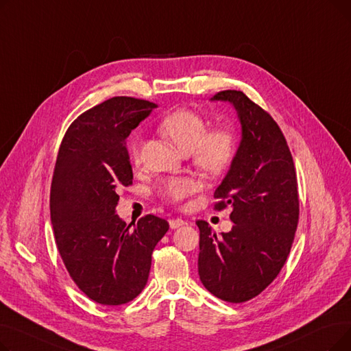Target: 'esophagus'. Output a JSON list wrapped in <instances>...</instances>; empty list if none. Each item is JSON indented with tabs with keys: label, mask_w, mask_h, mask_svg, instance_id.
I'll return each mask as SVG.
<instances>
[{
	"label": "esophagus",
	"mask_w": 351,
	"mask_h": 351,
	"mask_svg": "<svg viewBox=\"0 0 351 351\" xmlns=\"http://www.w3.org/2000/svg\"><path fill=\"white\" fill-rule=\"evenodd\" d=\"M185 225H188V223H186L183 219H180V217H176V219H171V220H169L171 229H178V228H182V226H185Z\"/></svg>",
	"instance_id": "esophagus-1"
}]
</instances>
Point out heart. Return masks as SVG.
I'll return each instance as SVG.
<instances>
[{"label":"heart","instance_id":"heart-1","mask_svg":"<svg viewBox=\"0 0 351 351\" xmlns=\"http://www.w3.org/2000/svg\"><path fill=\"white\" fill-rule=\"evenodd\" d=\"M159 131L169 138L183 154H191L196 168L206 175L223 172L236 155V136L225 128L208 131L204 117L188 109H180L166 117ZM134 162H139V149L131 147ZM196 191V183L189 178H172L160 186V193L169 200H182Z\"/></svg>","mask_w":351,"mask_h":351}]
</instances>
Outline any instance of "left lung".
<instances>
[{
  "mask_svg": "<svg viewBox=\"0 0 351 351\" xmlns=\"http://www.w3.org/2000/svg\"><path fill=\"white\" fill-rule=\"evenodd\" d=\"M210 101L229 102L242 128L241 143L222 183L215 209L230 205L232 230H200L197 270L204 286L229 303L261 294L282 270L299 222L294 163L279 125L242 90H222Z\"/></svg>",
  "mask_w": 351,
  "mask_h": 351,
  "instance_id": "obj_1",
  "label": "left lung"
}]
</instances>
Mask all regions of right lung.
<instances>
[{
	"label": "right lung",
	"instance_id": "add662e5",
	"mask_svg": "<svg viewBox=\"0 0 351 351\" xmlns=\"http://www.w3.org/2000/svg\"><path fill=\"white\" fill-rule=\"evenodd\" d=\"M156 105L110 98L71 123L51 185V223L64 265L89 299L104 306L134 300L143 290L152 252L169 229L146 215L132 226L115 213L117 189L132 183L126 138Z\"/></svg>",
	"mask_w": 351,
	"mask_h": 351
}]
</instances>
